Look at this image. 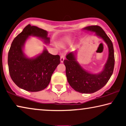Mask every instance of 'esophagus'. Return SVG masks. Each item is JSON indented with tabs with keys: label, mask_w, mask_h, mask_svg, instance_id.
I'll return each mask as SVG.
<instances>
[{
	"label": "esophagus",
	"mask_w": 126,
	"mask_h": 126,
	"mask_svg": "<svg viewBox=\"0 0 126 126\" xmlns=\"http://www.w3.org/2000/svg\"><path fill=\"white\" fill-rule=\"evenodd\" d=\"M64 60H65V56H64V55H61V56H60V61H61V63H63V61H64Z\"/></svg>",
	"instance_id": "1"
}]
</instances>
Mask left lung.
<instances>
[{
	"instance_id": "obj_1",
	"label": "left lung",
	"mask_w": 126,
	"mask_h": 126,
	"mask_svg": "<svg viewBox=\"0 0 126 126\" xmlns=\"http://www.w3.org/2000/svg\"><path fill=\"white\" fill-rule=\"evenodd\" d=\"M84 30L95 32L97 35L101 38L107 44L109 48V57L103 71L97 74H91L85 71L77 63L73 52L67 54L66 56V59L63 61V63L70 86L77 92L92 94L103 87L113 74L115 62L114 48L111 40L100 26L92 25L84 28Z\"/></svg>"
}]
</instances>
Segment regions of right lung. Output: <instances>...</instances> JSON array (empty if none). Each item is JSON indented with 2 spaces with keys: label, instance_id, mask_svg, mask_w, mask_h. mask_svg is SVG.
Returning a JSON list of instances; mask_svg holds the SVG:
<instances>
[{
  "label": "right lung",
  "instance_id": "right-lung-1",
  "mask_svg": "<svg viewBox=\"0 0 126 126\" xmlns=\"http://www.w3.org/2000/svg\"><path fill=\"white\" fill-rule=\"evenodd\" d=\"M47 32L28 25L13 40L8 56L11 78L18 87L30 92H38L48 86L51 76L60 63L59 55H53L44 49L34 59L25 56L22 48L29 36H35L49 43Z\"/></svg>",
  "mask_w": 126,
  "mask_h": 126
}]
</instances>
